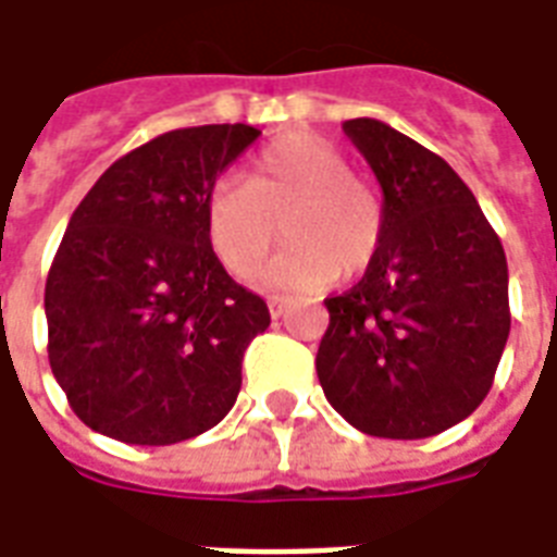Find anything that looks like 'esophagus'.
<instances>
[{
  "instance_id": "34e87169",
  "label": "esophagus",
  "mask_w": 557,
  "mask_h": 557,
  "mask_svg": "<svg viewBox=\"0 0 557 557\" xmlns=\"http://www.w3.org/2000/svg\"><path fill=\"white\" fill-rule=\"evenodd\" d=\"M268 310H271V315H274V319H280V315H286V310H289V301L274 295V298H268Z\"/></svg>"
}]
</instances>
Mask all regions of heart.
<instances>
[{
    "instance_id": "obj_1",
    "label": "heart",
    "mask_w": 557,
    "mask_h": 557,
    "mask_svg": "<svg viewBox=\"0 0 557 557\" xmlns=\"http://www.w3.org/2000/svg\"><path fill=\"white\" fill-rule=\"evenodd\" d=\"M286 250L262 283L277 292H319L373 262L385 235V208L370 184L351 175L349 158L313 134L274 139L247 166L208 194L211 250L235 277H253L277 244Z\"/></svg>"
}]
</instances>
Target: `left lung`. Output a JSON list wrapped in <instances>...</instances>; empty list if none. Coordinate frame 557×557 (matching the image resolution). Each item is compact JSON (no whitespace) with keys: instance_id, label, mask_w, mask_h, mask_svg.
<instances>
[{"instance_id":"obj_1","label":"left lung","mask_w":557,"mask_h":557,"mask_svg":"<svg viewBox=\"0 0 557 557\" xmlns=\"http://www.w3.org/2000/svg\"><path fill=\"white\" fill-rule=\"evenodd\" d=\"M385 196L363 277L327 298L315 373L327 403L379 438H430L490 394L510 334L507 256L447 160L379 119L343 122Z\"/></svg>"}]
</instances>
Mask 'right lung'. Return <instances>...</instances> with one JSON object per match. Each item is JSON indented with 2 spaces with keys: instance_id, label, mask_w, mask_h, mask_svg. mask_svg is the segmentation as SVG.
<instances>
[{
  "instance_id": "obj_1",
  "label": "right lung",
  "mask_w": 557,
  "mask_h": 557,
  "mask_svg": "<svg viewBox=\"0 0 557 557\" xmlns=\"http://www.w3.org/2000/svg\"><path fill=\"white\" fill-rule=\"evenodd\" d=\"M262 131H170L119 158L77 211L44 289L47 355L86 426L175 444L218 426L242 391L265 301L211 250L208 194Z\"/></svg>"
}]
</instances>
